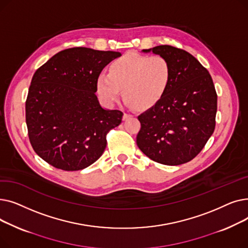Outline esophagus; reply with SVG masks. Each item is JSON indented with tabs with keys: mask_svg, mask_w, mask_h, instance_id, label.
Listing matches in <instances>:
<instances>
[{
	"mask_svg": "<svg viewBox=\"0 0 248 248\" xmlns=\"http://www.w3.org/2000/svg\"><path fill=\"white\" fill-rule=\"evenodd\" d=\"M133 115L131 114V113H127V112H124V116H123V120L124 121H125V120H127V119H129V117H132Z\"/></svg>",
	"mask_w": 248,
	"mask_h": 248,
	"instance_id": "34e87169",
	"label": "esophagus"
}]
</instances>
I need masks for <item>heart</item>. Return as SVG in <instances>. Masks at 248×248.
<instances>
[{
	"mask_svg": "<svg viewBox=\"0 0 248 248\" xmlns=\"http://www.w3.org/2000/svg\"><path fill=\"white\" fill-rule=\"evenodd\" d=\"M171 79L172 66L164 56L127 53L110 64L108 74L98 75L96 89L107 104H113L123 89L127 106L145 110L163 98Z\"/></svg>",
	"mask_w": 248,
	"mask_h": 248,
	"instance_id": "heart-1",
	"label": "heart"
}]
</instances>
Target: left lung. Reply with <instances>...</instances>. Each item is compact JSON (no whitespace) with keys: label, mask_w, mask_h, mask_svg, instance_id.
I'll return each mask as SVG.
<instances>
[{"label":"left lung","mask_w":248,"mask_h":248,"mask_svg":"<svg viewBox=\"0 0 248 248\" xmlns=\"http://www.w3.org/2000/svg\"><path fill=\"white\" fill-rule=\"evenodd\" d=\"M151 51L170 62L172 79L163 98L138 116L137 145L157 163L185 164L202 151L214 132L217 93L212 77L183 49L160 45L142 50Z\"/></svg>","instance_id":"left-lung-1"}]
</instances>
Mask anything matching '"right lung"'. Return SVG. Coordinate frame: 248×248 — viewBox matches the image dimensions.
Segmentation results:
<instances>
[{"label":"right lung","instance_id":"obj_1","mask_svg":"<svg viewBox=\"0 0 248 248\" xmlns=\"http://www.w3.org/2000/svg\"><path fill=\"white\" fill-rule=\"evenodd\" d=\"M120 52L65 49L33 75L26 100V124L35 153L63 171L93 164L107 147V134L122 123L121 110L101 108L96 79Z\"/></svg>","mask_w":248,"mask_h":248}]
</instances>
